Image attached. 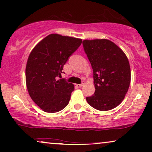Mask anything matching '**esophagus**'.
Masks as SVG:
<instances>
[{
  "mask_svg": "<svg viewBox=\"0 0 152 152\" xmlns=\"http://www.w3.org/2000/svg\"><path fill=\"white\" fill-rule=\"evenodd\" d=\"M83 84H84L83 83H82V84H77V86L78 88H81V87L83 86Z\"/></svg>",
  "mask_w": 152,
  "mask_h": 152,
  "instance_id": "obj_1",
  "label": "esophagus"
}]
</instances>
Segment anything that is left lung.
Wrapping results in <instances>:
<instances>
[{"mask_svg":"<svg viewBox=\"0 0 152 152\" xmlns=\"http://www.w3.org/2000/svg\"><path fill=\"white\" fill-rule=\"evenodd\" d=\"M82 44L92 66L95 88L93 95L86 97L87 102L99 111L113 109L123 100L130 85L127 57L107 39L84 40Z\"/></svg>","mask_w":152,"mask_h":152,"instance_id":"1","label":"left lung"}]
</instances>
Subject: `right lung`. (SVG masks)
I'll return each instance as SVG.
<instances>
[{"label": "right lung", "mask_w": 152, "mask_h": 152, "mask_svg": "<svg viewBox=\"0 0 152 152\" xmlns=\"http://www.w3.org/2000/svg\"><path fill=\"white\" fill-rule=\"evenodd\" d=\"M82 39L52 34L31 52L26 69L30 96L43 111L56 113L68 105L74 85L61 78L64 66L82 44Z\"/></svg>", "instance_id": "obj_1"}]
</instances>
